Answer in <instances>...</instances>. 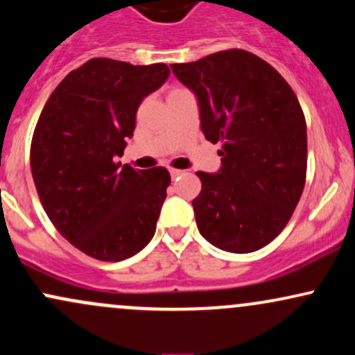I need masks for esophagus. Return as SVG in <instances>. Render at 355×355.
<instances>
[{
  "mask_svg": "<svg viewBox=\"0 0 355 355\" xmlns=\"http://www.w3.org/2000/svg\"><path fill=\"white\" fill-rule=\"evenodd\" d=\"M170 175H171V178H178V177H182V175H184V170L170 168Z\"/></svg>",
  "mask_w": 355,
  "mask_h": 355,
  "instance_id": "34e87169",
  "label": "esophagus"
}]
</instances>
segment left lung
I'll return each instance as SVG.
<instances>
[{"label": "left lung", "mask_w": 355, "mask_h": 355, "mask_svg": "<svg viewBox=\"0 0 355 355\" xmlns=\"http://www.w3.org/2000/svg\"><path fill=\"white\" fill-rule=\"evenodd\" d=\"M196 92L202 133L220 143L217 173L197 171V227L222 251H258L293 216L306 177V123L275 67L241 49L170 65Z\"/></svg>", "instance_id": "left-lung-1"}]
</instances>
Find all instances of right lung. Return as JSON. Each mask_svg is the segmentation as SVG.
<instances>
[{
  "label": "right lung",
  "mask_w": 355,
  "mask_h": 355,
  "mask_svg": "<svg viewBox=\"0 0 355 355\" xmlns=\"http://www.w3.org/2000/svg\"><path fill=\"white\" fill-rule=\"evenodd\" d=\"M168 65L91 58L46 101L35 126L30 166L46 216L72 246L123 261L157 231L170 173L116 163L133 136L136 111L165 83Z\"/></svg>",
  "instance_id": "right-lung-1"
}]
</instances>
